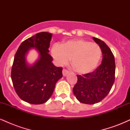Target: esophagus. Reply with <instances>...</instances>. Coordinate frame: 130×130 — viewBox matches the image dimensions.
<instances>
[{
	"instance_id": "34e87169",
	"label": "esophagus",
	"mask_w": 130,
	"mask_h": 130,
	"mask_svg": "<svg viewBox=\"0 0 130 130\" xmlns=\"http://www.w3.org/2000/svg\"><path fill=\"white\" fill-rule=\"evenodd\" d=\"M68 73H69V71H68V70L66 69H63V70H62V74H63V75L64 76H67V74H68Z\"/></svg>"
}]
</instances>
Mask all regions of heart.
Segmentation results:
<instances>
[{
  "mask_svg": "<svg viewBox=\"0 0 130 130\" xmlns=\"http://www.w3.org/2000/svg\"><path fill=\"white\" fill-rule=\"evenodd\" d=\"M52 55L57 63L64 65L71 59L73 68L79 74L92 72L101 57V50L96 43L83 39L68 40L52 47Z\"/></svg>",
  "mask_w": 130,
  "mask_h": 130,
  "instance_id": "heart-1",
  "label": "heart"
}]
</instances>
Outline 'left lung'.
Listing matches in <instances>:
<instances>
[{
    "instance_id": "8db88e82",
    "label": "left lung",
    "mask_w": 130,
    "mask_h": 130,
    "mask_svg": "<svg viewBox=\"0 0 130 130\" xmlns=\"http://www.w3.org/2000/svg\"><path fill=\"white\" fill-rule=\"evenodd\" d=\"M100 47L103 59L93 72L79 75L73 91L77 100L84 104H93L102 101L109 93L115 80L114 56L108 46L102 40L93 37Z\"/></svg>"
}]
</instances>
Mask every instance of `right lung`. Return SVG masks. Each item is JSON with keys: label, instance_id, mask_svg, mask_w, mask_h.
Masks as SVG:
<instances>
[{"label": "right lung", "instance_id": "1", "mask_svg": "<svg viewBox=\"0 0 130 130\" xmlns=\"http://www.w3.org/2000/svg\"><path fill=\"white\" fill-rule=\"evenodd\" d=\"M52 34L40 32L22 42L18 49L11 68L13 87L19 97L34 104H40L50 99L58 80L62 77V68L52 63L49 54ZM31 47L40 54L38 61L32 66L26 63L25 54Z\"/></svg>", "mask_w": 130, "mask_h": 130}]
</instances>
